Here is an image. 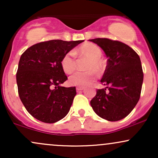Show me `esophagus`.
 I'll return each mask as SVG.
<instances>
[{
  "mask_svg": "<svg viewBox=\"0 0 158 158\" xmlns=\"http://www.w3.org/2000/svg\"><path fill=\"white\" fill-rule=\"evenodd\" d=\"M84 87H79V86H78V87H77V91H80V90H84Z\"/></svg>",
  "mask_w": 158,
  "mask_h": 158,
  "instance_id": "34e87169",
  "label": "esophagus"
}]
</instances>
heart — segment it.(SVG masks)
Here are the masks:
<instances>
[{
	"mask_svg": "<svg viewBox=\"0 0 158 158\" xmlns=\"http://www.w3.org/2000/svg\"><path fill=\"white\" fill-rule=\"evenodd\" d=\"M76 55L83 56L89 59L86 68L88 71H78L69 78V83L74 86L84 87L90 84L97 78V73L94 70L101 73L105 68L102 59V52L96 44L87 43L80 47L75 52L69 51L63 56L61 60V66L66 73H72L77 68Z\"/></svg>",
	"mask_w": 158,
	"mask_h": 158,
	"instance_id": "1",
	"label": "heart"
}]
</instances>
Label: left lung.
<instances>
[{
	"mask_svg": "<svg viewBox=\"0 0 158 158\" xmlns=\"http://www.w3.org/2000/svg\"><path fill=\"white\" fill-rule=\"evenodd\" d=\"M89 41L100 47L108 58L100 81L106 88L97 90L90 106L106 120H120L131 113L140 97L143 72L139 56L121 41L105 38Z\"/></svg>",
	"mask_w": 158,
	"mask_h": 158,
	"instance_id": "left-lung-1",
	"label": "left lung"
}]
</instances>
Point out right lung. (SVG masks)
<instances>
[{
  "label": "right lung",
  "mask_w": 158,
  "mask_h": 158,
  "mask_svg": "<svg viewBox=\"0 0 158 158\" xmlns=\"http://www.w3.org/2000/svg\"><path fill=\"white\" fill-rule=\"evenodd\" d=\"M80 41L50 40L27 49L20 58L16 81L20 99L34 118L53 123L64 118L70 110L75 87L60 86L68 79L61 60Z\"/></svg>",
  "instance_id": "right-lung-1"
}]
</instances>
